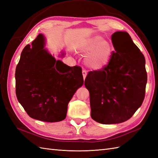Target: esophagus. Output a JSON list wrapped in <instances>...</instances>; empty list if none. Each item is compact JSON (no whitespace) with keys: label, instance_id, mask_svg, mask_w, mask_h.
<instances>
[{"label":"esophagus","instance_id":"34e87169","mask_svg":"<svg viewBox=\"0 0 158 158\" xmlns=\"http://www.w3.org/2000/svg\"><path fill=\"white\" fill-rule=\"evenodd\" d=\"M82 74H83V79H85V77H86V76H87V71H86V70L83 69V70H82Z\"/></svg>","mask_w":158,"mask_h":158}]
</instances>
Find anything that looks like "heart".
<instances>
[{"instance_id": "1", "label": "heart", "mask_w": 158, "mask_h": 158, "mask_svg": "<svg viewBox=\"0 0 158 158\" xmlns=\"http://www.w3.org/2000/svg\"><path fill=\"white\" fill-rule=\"evenodd\" d=\"M81 51L88 55L86 63L93 69H101L109 63L112 53V49L108 42L101 36H96L87 41Z\"/></svg>"}]
</instances>
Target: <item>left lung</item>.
I'll return each instance as SVG.
<instances>
[{"mask_svg":"<svg viewBox=\"0 0 158 158\" xmlns=\"http://www.w3.org/2000/svg\"><path fill=\"white\" fill-rule=\"evenodd\" d=\"M115 52L100 70L89 71L85 86L89 92L91 117L102 124L126 122L145 98V59L127 32L113 33Z\"/></svg>","mask_w":158,"mask_h":158,"instance_id":"left-lung-1","label":"left lung"}]
</instances>
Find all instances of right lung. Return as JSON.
<instances>
[{
  "instance_id": "add662e5",
  "label": "right lung",
  "mask_w": 158,
  "mask_h": 158,
  "mask_svg": "<svg viewBox=\"0 0 158 158\" xmlns=\"http://www.w3.org/2000/svg\"><path fill=\"white\" fill-rule=\"evenodd\" d=\"M40 34L27 45L15 70V93L19 102L33 119L57 122L66 118L68 104L83 84L80 66L56 60L44 48Z\"/></svg>"
}]
</instances>
